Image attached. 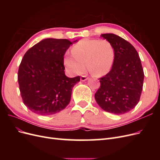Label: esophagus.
<instances>
[{
  "instance_id": "1",
  "label": "esophagus",
  "mask_w": 160,
  "mask_h": 160,
  "mask_svg": "<svg viewBox=\"0 0 160 160\" xmlns=\"http://www.w3.org/2000/svg\"><path fill=\"white\" fill-rule=\"evenodd\" d=\"M86 80H88V77L87 76H81V81H86Z\"/></svg>"
}]
</instances>
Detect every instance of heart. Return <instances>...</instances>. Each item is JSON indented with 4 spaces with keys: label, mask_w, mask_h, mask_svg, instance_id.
Listing matches in <instances>:
<instances>
[{
    "label": "heart",
    "mask_w": 160,
    "mask_h": 160,
    "mask_svg": "<svg viewBox=\"0 0 160 160\" xmlns=\"http://www.w3.org/2000/svg\"><path fill=\"white\" fill-rule=\"evenodd\" d=\"M71 52L65 55L64 65L72 74H81L87 65L95 75H103L111 70L113 64L115 51L108 40L84 38L75 43Z\"/></svg>",
    "instance_id": "obj_1"
}]
</instances>
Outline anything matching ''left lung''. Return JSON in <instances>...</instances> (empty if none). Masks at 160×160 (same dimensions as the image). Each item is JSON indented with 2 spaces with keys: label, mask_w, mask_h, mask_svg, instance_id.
Returning a JSON list of instances; mask_svg holds the SVG:
<instances>
[{
  "label": "left lung",
  "mask_w": 160,
  "mask_h": 160,
  "mask_svg": "<svg viewBox=\"0 0 160 160\" xmlns=\"http://www.w3.org/2000/svg\"><path fill=\"white\" fill-rule=\"evenodd\" d=\"M101 37L112 44L114 61L111 71L100 78L101 86L95 99L101 109L120 115L133 109L143 89L144 73L139 54L133 46L113 33Z\"/></svg>",
  "instance_id": "left-lung-1"
}]
</instances>
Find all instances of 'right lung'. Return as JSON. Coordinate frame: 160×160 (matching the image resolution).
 <instances>
[{"mask_svg":"<svg viewBox=\"0 0 160 160\" xmlns=\"http://www.w3.org/2000/svg\"><path fill=\"white\" fill-rule=\"evenodd\" d=\"M77 40L49 38L38 42L24 55L18 71L23 103L32 112L50 115L64 109L70 102L72 89L79 82L65 73L64 55Z\"/></svg>","mask_w":160,"mask_h":160,"instance_id":"obj_1","label":"right lung"}]
</instances>
